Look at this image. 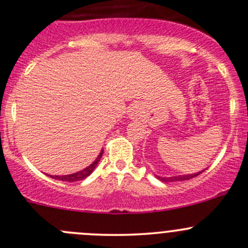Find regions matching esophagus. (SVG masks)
<instances>
[{"label":"esophagus","instance_id":"1","mask_svg":"<svg viewBox=\"0 0 248 248\" xmlns=\"http://www.w3.org/2000/svg\"><path fill=\"white\" fill-rule=\"evenodd\" d=\"M129 115L132 116V118H138L139 115H140V109H139V107L136 106H133L132 108L129 109Z\"/></svg>","mask_w":248,"mask_h":248}]
</instances>
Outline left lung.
<instances>
[{"instance_id": "obj_1", "label": "left lung", "mask_w": 248, "mask_h": 248, "mask_svg": "<svg viewBox=\"0 0 248 248\" xmlns=\"http://www.w3.org/2000/svg\"><path fill=\"white\" fill-rule=\"evenodd\" d=\"M203 171L201 172H197V173H192V175H184V176H175V177H160L158 176V179H161L162 182H176V181H187V179H191L193 177H196V176H198L199 173H202Z\"/></svg>"}]
</instances>
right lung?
I'll use <instances>...</instances> for the list:
<instances>
[{"instance_id":"right-lung-1","label":"right lung","mask_w":248,"mask_h":248,"mask_svg":"<svg viewBox=\"0 0 248 248\" xmlns=\"http://www.w3.org/2000/svg\"><path fill=\"white\" fill-rule=\"evenodd\" d=\"M102 154H104V150H101L100 154H99L98 158H96V160L93 162L90 167L85 168V169L81 170V171H78L76 173H71V175H64V176H51L50 175V177L58 179V181H64V182H76V181H81V179H85L87 176H90L91 173L93 172V170L95 169L96 164H98V162L100 161Z\"/></svg>"}]
</instances>
